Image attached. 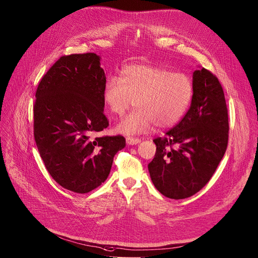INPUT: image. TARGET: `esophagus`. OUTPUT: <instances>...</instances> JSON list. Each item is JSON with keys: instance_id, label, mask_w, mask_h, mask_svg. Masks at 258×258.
<instances>
[{"instance_id": "obj_1", "label": "esophagus", "mask_w": 258, "mask_h": 258, "mask_svg": "<svg viewBox=\"0 0 258 258\" xmlns=\"http://www.w3.org/2000/svg\"><path fill=\"white\" fill-rule=\"evenodd\" d=\"M140 139L139 138H133V137H126V143L128 145H136L140 143Z\"/></svg>"}]
</instances>
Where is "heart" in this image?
Segmentation results:
<instances>
[{"mask_svg":"<svg viewBox=\"0 0 258 258\" xmlns=\"http://www.w3.org/2000/svg\"><path fill=\"white\" fill-rule=\"evenodd\" d=\"M194 84L185 74L148 64H131L122 68L120 79L109 78L102 88L108 111L121 117L134 105L136 110L117 126L124 135L148 133L153 125H174L190 106Z\"/></svg>","mask_w":258,"mask_h":258,"instance_id":"1","label":"heart"}]
</instances>
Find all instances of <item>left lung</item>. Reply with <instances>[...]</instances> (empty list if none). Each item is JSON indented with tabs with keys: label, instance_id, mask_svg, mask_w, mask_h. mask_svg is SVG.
<instances>
[{
	"label": "left lung",
	"instance_id": "1",
	"mask_svg": "<svg viewBox=\"0 0 258 258\" xmlns=\"http://www.w3.org/2000/svg\"><path fill=\"white\" fill-rule=\"evenodd\" d=\"M191 107L180 121L153 139L157 151L148 164L157 190L171 199L191 197L207 184L228 144V110L218 78L202 67L193 74Z\"/></svg>",
	"mask_w": 258,
	"mask_h": 258
}]
</instances>
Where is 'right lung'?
I'll return each mask as SVG.
<instances>
[{"mask_svg":"<svg viewBox=\"0 0 258 258\" xmlns=\"http://www.w3.org/2000/svg\"><path fill=\"white\" fill-rule=\"evenodd\" d=\"M105 72L94 53L60 57L42 77L34 104V138L46 170L79 194L104 182L124 137H96L109 126L104 114Z\"/></svg>","mask_w":258,"mask_h":258,"instance_id":"add662e5","label":"right lung"}]
</instances>
